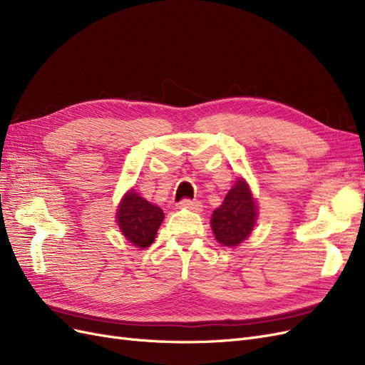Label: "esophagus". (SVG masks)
I'll return each mask as SVG.
<instances>
[{
    "instance_id": "1",
    "label": "esophagus",
    "mask_w": 365,
    "mask_h": 365,
    "mask_svg": "<svg viewBox=\"0 0 365 365\" xmlns=\"http://www.w3.org/2000/svg\"><path fill=\"white\" fill-rule=\"evenodd\" d=\"M181 204H182L185 208L195 210V212H202V202H201V201H196V200H182Z\"/></svg>"
}]
</instances>
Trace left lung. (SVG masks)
<instances>
[{"label": "left lung", "instance_id": "obj_1", "mask_svg": "<svg viewBox=\"0 0 365 365\" xmlns=\"http://www.w3.org/2000/svg\"><path fill=\"white\" fill-rule=\"evenodd\" d=\"M257 217V207L245 181L237 180L225 200L212 216V228L217 242L225 247L242 244L252 231Z\"/></svg>", "mask_w": 365, "mask_h": 365}]
</instances>
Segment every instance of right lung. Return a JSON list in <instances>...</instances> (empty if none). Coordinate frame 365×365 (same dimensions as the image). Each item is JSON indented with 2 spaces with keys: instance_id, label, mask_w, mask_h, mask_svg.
Segmentation results:
<instances>
[{
  "instance_id": "1",
  "label": "right lung",
  "mask_w": 365,
  "mask_h": 365,
  "mask_svg": "<svg viewBox=\"0 0 365 365\" xmlns=\"http://www.w3.org/2000/svg\"><path fill=\"white\" fill-rule=\"evenodd\" d=\"M163 219V210L148 202L134 190L123 197L117 212V222L121 233L138 248H146L152 244Z\"/></svg>"
}]
</instances>
